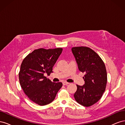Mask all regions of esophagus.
Listing matches in <instances>:
<instances>
[{
  "mask_svg": "<svg viewBox=\"0 0 125 125\" xmlns=\"http://www.w3.org/2000/svg\"><path fill=\"white\" fill-rule=\"evenodd\" d=\"M62 84H63V85H66L69 84V83H68V82H66V81H63V82H62Z\"/></svg>",
  "mask_w": 125,
  "mask_h": 125,
  "instance_id": "esophagus-1",
  "label": "esophagus"
}]
</instances>
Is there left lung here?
I'll use <instances>...</instances> for the list:
<instances>
[{
  "label": "left lung",
  "instance_id": "obj_1",
  "mask_svg": "<svg viewBox=\"0 0 125 125\" xmlns=\"http://www.w3.org/2000/svg\"><path fill=\"white\" fill-rule=\"evenodd\" d=\"M79 70L84 73L83 85H77L74 99L84 106H90L99 101L107 83L105 64L98 54L90 48L81 46L71 48Z\"/></svg>",
  "mask_w": 125,
  "mask_h": 125
}]
</instances>
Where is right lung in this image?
<instances>
[{
  "label": "right lung",
  "instance_id": "right-lung-1",
  "mask_svg": "<svg viewBox=\"0 0 125 125\" xmlns=\"http://www.w3.org/2000/svg\"><path fill=\"white\" fill-rule=\"evenodd\" d=\"M62 48H39L23 59L19 73L20 84L24 93L34 103L41 106L54 101L62 88V82H52L45 77L50 75Z\"/></svg>",
  "mask_w": 125,
  "mask_h": 125
}]
</instances>
